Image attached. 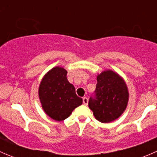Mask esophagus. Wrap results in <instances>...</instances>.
Returning <instances> with one entry per match:
<instances>
[{
    "label": "esophagus",
    "mask_w": 157,
    "mask_h": 157,
    "mask_svg": "<svg viewBox=\"0 0 157 157\" xmlns=\"http://www.w3.org/2000/svg\"><path fill=\"white\" fill-rule=\"evenodd\" d=\"M83 103L85 105H86L88 104V99L86 97H83Z\"/></svg>",
    "instance_id": "esophagus-1"
}]
</instances>
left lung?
<instances>
[{
	"label": "left lung",
	"mask_w": 157,
	"mask_h": 157,
	"mask_svg": "<svg viewBox=\"0 0 157 157\" xmlns=\"http://www.w3.org/2000/svg\"><path fill=\"white\" fill-rule=\"evenodd\" d=\"M129 93L121 76L108 70L97 76L94 98H90L89 107L95 118L102 123L117 119L127 107Z\"/></svg>",
	"instance_id": "8db88e82"
}]
</instances>
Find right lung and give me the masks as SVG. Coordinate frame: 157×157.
Returning <instances> with one entry per match:
<instances>
[{"mask_svg": "<svg viewBox=\"0 0 157 157\" xmlns=\"http://www.w3.org/2000/svg\"><path fill=\"white\" fill-rule=\"evenodd\" d=\"M67 73L63 67H54L44 76L39 88L42 109L51 118L58 121L68 118L74 109L83 103V99L76 94L74 85L67 80Z\"/></svg>", "mask_w": 157, "mask_h": 157, "instance_id": "1", "label": "right lung"}]
</instances>
